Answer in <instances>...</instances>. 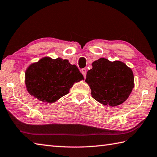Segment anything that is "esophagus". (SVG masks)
I'll return each instance as SVG.
<instances>
[{
  "instance_id": "1",
  "label": "esophagus",
  "mask_w": 157,
  "mask_h": 157,
  "mask_svg": "<svg viewBox=\"0 0 157 157\" xmlns=\"http://www.w3.org/2000/svg\"><path fill=\"white\" fill-rule=\"evenodd\" d=\"M81 72H82V75H84V77L85 78V77H86V69H82V70H81Z\"/></svg>"
}]
</instances>
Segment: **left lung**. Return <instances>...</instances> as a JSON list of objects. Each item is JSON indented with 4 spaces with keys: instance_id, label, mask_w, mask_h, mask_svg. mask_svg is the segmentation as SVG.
I'll return each mask as SVG.
<instances>
[{
    "instance_id": "1",
    "label": "left lung",
    "mask_w": 157,
    "mask_h": 157,
    "mask_svg": "<svg viewBox=\"0 0 157 157\" xmlns=\"http://www.w3.org/2000/svg\"><path fill=\"white\" fill-rule=\"evenodd\" d=\"M88 71L86 81L93 98L103 105L116 106L124 102L134 88L131 69L119 61L100 58Z\"/></svg>"
}]
</instances>
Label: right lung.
I'll use <instances>...</instances> for the list:
<instances>
[{
  "mask_svg": "<svg viewBox=\"0 0 157 157\" xmlns=\"http://www.w3.org/2000/svg\"><path fill=\"white\" fill-rule=\"evenodd\" d=\"M84 79L75 65L68 59L44 58L29 67L25 73V84L30 95L48 103L67 95L75 82Z\"/></svg>",
  "mask_w": 157,
  "mask_h": 157,
  "instance_id": "right-lung-1",
  "label": "right lung"
}]
</instances>
